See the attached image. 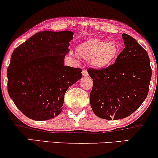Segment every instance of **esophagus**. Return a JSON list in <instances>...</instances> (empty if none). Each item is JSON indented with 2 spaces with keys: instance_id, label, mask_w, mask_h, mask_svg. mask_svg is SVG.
<instances>
[{
  "instance_id": "esophagus-1",
  "label": "esophagus",
  "mask_w": 158,
  "mask_h": 158,
  "mask_svg": "<svg viewBox=\"0 0 158 158\" xmlns=\"http://www.w3.org/2000/svg\"><path fill=\"white\" fill-rule=\"evenodd\" d=\"M82 76L83 77H88V73H87V71L86 70H83L82 71Z\"/></svg>"
}]
</instances>
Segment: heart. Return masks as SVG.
<instances>
[{
    "instance_id": "obj_1",
    "label": "heart",
    "mask_w": 158,
    "mask_h": 158,
    "mask_svg": "<svg viewBox=\"0 0 158 158\" xmlns=\"http://www.w3.org/2000/svg\"><path fill=\"white\" fill-rule=\"evenodd\" d=\"M77 51L81 58L89 61L92 67L103 69L115 61L118 54V48L114 42L90 38L78 45Z\"/></svg>"
}]
</instances>
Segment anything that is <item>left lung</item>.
<instances>
[{"label":"left lung","mask_w":158,"mask_h":158,"mask_svg":"<svg viewBox=\"0 0 158 158\" xmlns=\"http://www.w3.org/2000/svg\"><path fill=\"white\" fill-rule=\"evenodd\" d=\"M125 48L115 63L104 69H88L94 85L90 94L95 115L118 120L133 113L146 99L152 78L149 57L135 39L122 34Z\"/></svg>","instance_id":"left-lung-1"}]
</instances>
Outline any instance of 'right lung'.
I'll use <instances>...</instances> for the list:
<instances>
[{
    "instance_id": "1",
    "label": "right lung",
    "mask_w": 158,
    "mask_h": 158,
    "mask_svg": "<svg viewBox=\"0 0 158 158\" xmlns=\"http://www.w3.org/2000/svg\"><path fill=\"white\" fill-rule=\"evenodd\" d=\"M71 31L38 32L13 51L7 69L10 98L26 116L45 121L60 115L64 94L82 70L64 65Z\"/></svg>"
}]
</instances>
